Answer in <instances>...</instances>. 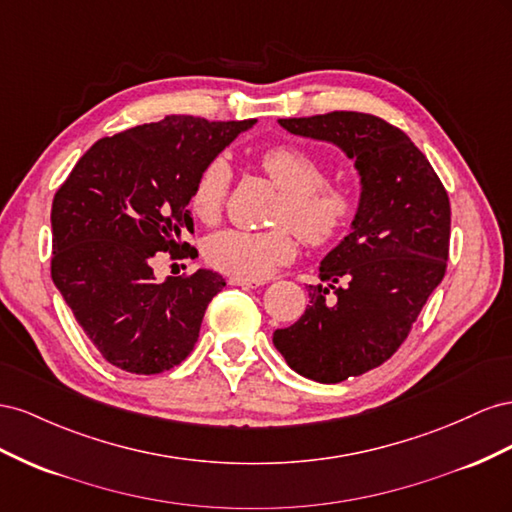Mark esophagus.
I'll return each mask as SVG.
<instances>
[{
    "label": "esophagus",
    "instance_id": "esophagus-1",
    "mask_svg": "<svg viewBox=\"0 0 512 512\" xmlns=\"http://www.w3.org/2000/svg\"><path fill=\"white\" fill-rule=\"evenodd\" d=\"M229 285H238V287H259L264 285L261 279H246V276H229Z\"/></svg>",
    "mask_w": 512,
    "mask_h": 512
}]
</instances>
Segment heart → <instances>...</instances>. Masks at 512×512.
Segmentation results:
<instances>
[{
    "instance_id": "obj_1",
    "label": "heart",
    "mask_w": 512,
    "mask_h": 512,
    "mask_svg": "<svg viewBox=\"0 0 512 512\" xmlns=\"http://www.w3.org/2000/svg\"><path fill=\"white\" fill-rule=\"evenodd\" d=\"M259 165L283 193L276 223H291L311 246L341 240L360 212V193L354 184L326 186L319 158L300 145H272L259 156ZM229 186L225 160L216 158L201 169L191 188L188 206L203 223L221 216ZM298 253V238L289 225L268 231L225 229L203 246L206 261L221 272L246 279H264Z\"/></svg>"
}]
</instances>
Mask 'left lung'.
Masks as SVG:
<instances>
[{
    "label": "left lung",
    "mask_w": 512,
    "mask_h": 512,
    "mask_svg": "<svg viewBox=\"0 0 512 512\" xmlns=\"http://www.w3.org/2000/svg\"><path fill=\"white\" fill-rule=\"evenodd\" d=\"M279 124L339 145L360 173L352 233L321 261L304 315L272 339L296 373L337 384L397 352L442 283L450 201L427 156L377 115L330 111Z\"/></svg>",
    "instance_id": "left-lung-1"
}]
</instances>
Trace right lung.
Wrapping results in <instances>:
<instances>
[{"label": "right lung", "instance_id": "obj_1", "mask_svg": "<svg viewBox=\"0 0 512 512\" xmlns=\"http://www.w3.org/2000/svg\"><path fill=\"white\" fill-rule=\"evenodd\" d=\"M257 120L193 115L98 139L53 197L51 276L79 326L113 367L169 371L193 352L210 300L225 287L212 270L154 279L158 253L195 257L188 197L201 169Z\"/></svg>", "mask_w": 512, "mask_h": 512}]
</instances>
